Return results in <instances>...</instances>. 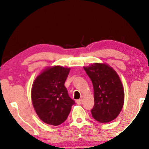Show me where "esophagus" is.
<instances>
[{
  "label": "esophagus",
  "mask_w": 149,
  "mask_h": 149,
  "mask_svg": "<svg viewBox=\"0 0 149 149\" xmlns=\"http://www.w3.org/2000/svg\"><path fill=\"white\" fill-rule=\"evenodd\" d=\"M82 99H79V100H77L76 101L77 104H81V103H82Z\"/></svg>",
  "instance_id": "obj_1"
}]
</instances>
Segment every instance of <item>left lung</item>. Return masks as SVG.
<instances>
[{"label": "left lung", "mask_w": 149, "mask_h": 149, "mask_svg": "<svg viewBox=\"0 0 149 149\" xmlns=\"http://www.w3.org/2000/svg\"><path fill=\"white\" fill-rule=\"evenodd\" d=\"M93 87L94 106L91 115L100 123H109L119 115L124 103V89L116 71L106 64L83 67Z\"/></svg>", "instance_id": "1"}]
</instances>
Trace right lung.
<instances>
[{"label": "right lung", "instance_id": "right-lung-1", "mask_svg": "<svg viewBox=\"0 0 149 149\" xmlns=\"http://www.w3.org/2000/svg\"><path fill=\"white\" fill-rule=\"evenodd\" d=\"M70 68L48 67L34 80L31 97L40 119L49 125H59L66 121L75 103L64 86Z\"/></svg>", "mask_w": 149, "mask_h": 149}]
</instances>
